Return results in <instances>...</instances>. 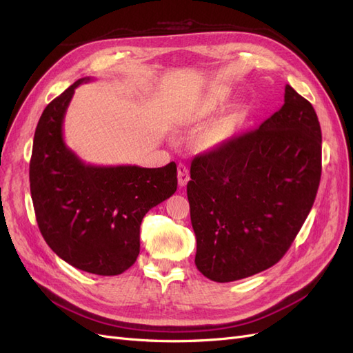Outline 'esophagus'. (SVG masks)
Returning <instances> with one entry per match:
<instances>
[{
	"mask_svg": "<svg viewBox=\"0 0 353 353\" xmlns=\"http://www.w3.org/2000/svg\"><path fill=\"white\" fill-rule=\"evenodd\" d=\"M190 181V170L185 163L178 165V184L179 187H185Z\"/></svg>",
	"mask_w": 353,
	"mask_h": 353,
	"instance_id": "34e87169",
	"label": "esophagus"
}]
</instances>
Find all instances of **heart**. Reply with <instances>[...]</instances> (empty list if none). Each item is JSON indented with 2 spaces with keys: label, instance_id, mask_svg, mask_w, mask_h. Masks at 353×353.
I'll return each instance as SVG.
<instances>
[{
  "label": "heart",
  "instance_id": "heart-1",
  "mask_svg": "<svg viewBox=\"0 0 353 353\" xmlns=\"http://www.w3.org/2000/svg\"><path fill=\"white\" fill-rule=\"evenodd\" d=\"M231 97V90L227 87H215L200 97L194 104L179 113L178 123L183 126H196L205 123L219 110L225 108ZM231 126L225 121H216L208 125L200 132V144L205 148H216L225 144L231 138Z\"/></svg>",
  "mask_w": 353,
  "mask_h": 353
}]
</instances>
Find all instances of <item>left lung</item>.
Masks as SVG:
<instances>
[{"mask_svg": "<svg viewBox=\"0 0 353 353\" xmlns=\"http://www.w3.org/2000/svg\"><path fill=\"white\" fill-rule=\"evenodd\" d=\"M187 184L197 270L230 283L271 268L290 248L321 179V128L302 95L258 130L193 159Z\"/></svg>", "mask_w": 353, "mask_h": 353, "instance_id": "8db88e82", "label": "left lung"}]
</instances>
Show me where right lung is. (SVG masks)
<instances>
[{"instance_id": "1", "label": "right lung", "mask_w": 353, "mask_h": 353, "mask_svg": "<svg viewBox=\"0 0 353 353\" xmlns=\"http://www.w3.org/2000/svg\"><path fill=\"white\" fill-rule=\"evenodd\" d=\"M78 79L42 112L29 165L30 194L42 237L59 258L97 275H119L140 253L145 213L176 191V165L95 166L63 138Z\"/></svg>"}]
</instances>
